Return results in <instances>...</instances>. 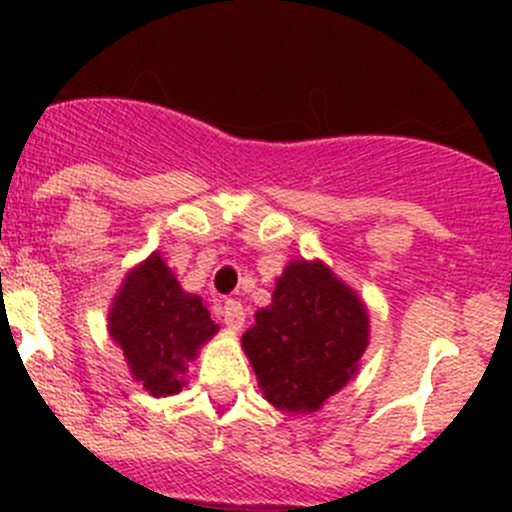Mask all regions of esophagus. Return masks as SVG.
Returning a JSON list of instances; mask_svg holds the SVG:
<instances>
[{"instance_id": "34e87169", "label": "esophagus", "mask_w": 512, "mask_h": 512, "mask_svg": "<svg viewBox=\"0 0 512 512\" xmlns=\"http://www.w3.org/2000/svg\"><path fill=\"white\" fill-rule=\"evenodd\" d=\"M223 322L232 332H240L242 329V324H245V309H242V304L237 299H227L223 304Z\"/></svg>"}]
</instances>
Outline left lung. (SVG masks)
Instances as JSON below:
<instances>
[{
    "instance_id": "8db88e82",
    "label": "left lung",
    "mask_w": 512,
    "mask_h": 512,
    "mask_svg": "<svg viewBox=\"0 0 512 512\" xmlns=\"http://www.w3.org/2000/svg\"><path fill=\"white\" fill-rule=\"evenodd\" d=\"M369 344V312L324 262H289L242 334L262 396L287 414L317 411L347 386Z\"/></svg>"
}]
</instances>
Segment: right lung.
<instances>
[{
    "instance_id": "add662e5",
    "label": "right lung",
    "mask_w": 512,
    "mask_h": 512,
    "mask_svg": "<svg viewBox=\"0 0 512 512\" xmlns=\"http://www.w3.org/2000/svg\"><path fill=\"white\" fill-rule=\"evenodd\" d=\"M108 332L131 376L151 396H173L198 349L218 332L198 294L183 292L163 257L153 252L123 280L108 312Z\"/></svg>"
}]
</instances>
